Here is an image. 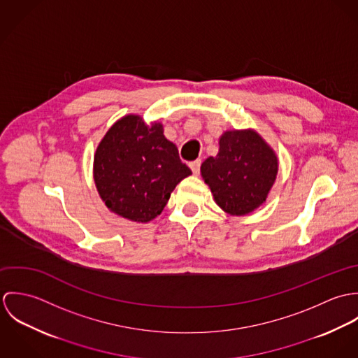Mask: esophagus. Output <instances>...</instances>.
Instances as JSON below:
<instances>
[{
  "label": "esophagus",
  "mask_w": 358,
  "mask_h": 358,
  "mask_svg": "<svg viewBox=\"0 0 358 358\" xmlns=\"http://www.w3.org/2000/svg\"><path fill=\"white\" fill-rule=\"evenodd\" d=\"M200 166H201V159H196L193 162H190V168L193 171L194 175H199L200 173Z\"/></svg>",
  "instance_id": "esophagus-1"
}]
</instances>
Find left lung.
I'll return each mask as SVG.
<instances>
[{"label": "left lung", "instance_id": "obj_1", "mask_svg": "<svg viewBox=\"0 0 358 358\" xmlns=\"http://www.w3.org/2000/svg\"><path fill=\"white\" fill-rule=\"evenodd\" d=\"M278 157L255 129H231L219 138V153L201 164L215 203L233 216L263 204L275 182Z\"/></svg>", "mask_w": 358, "mask_h": 358}]
</instances>
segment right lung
Segmentation results:
<instances>
[{"label": "right lung", "instance_id": "obj_1", "mask_svg": "<svg viewBox=\"0 0 358 358\" xmlns=\"http://www.w3.org/2000/svg\"><path fill=\"white\" fill-rule=\"evenodd\" d=\"M190 175L178 148L164 136L162 124L148 125L138 114L117 120L94 157V180L103 203L136 223L157 217L176 185Z\"/></svg>", "mask_w": 358, "mask_h": 358}]
</instances>
